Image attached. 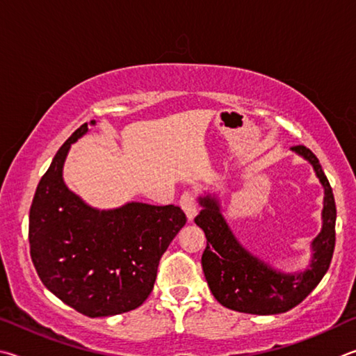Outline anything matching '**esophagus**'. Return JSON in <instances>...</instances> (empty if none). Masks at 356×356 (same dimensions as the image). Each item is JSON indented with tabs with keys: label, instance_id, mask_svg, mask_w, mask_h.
I'll return each mask as SVG.
<instances>
[{
	"label": "esophagus",
	"instance_id": "obj_1",
	"mask_svg": "<svg viewBox=\"0 0 356 356\" xmlns=\"http://www.w3.org/2000/svg\"><path fill=\"white\" fill-rule=\"evenodd\" d=\"M179 204H181L183 211L188 216V220H194V217L197 216V200L194 192H184L181 195V200H179Z\"/></svg>",
	"mask_w": 356,
	"mask_h": 356
}]
</instances>
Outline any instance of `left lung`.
<instances>
[{
	"label": "left lung",
	"instance_id": "left-lung-1",
	"mask_svg": "<svg viewBox=\"0 0 356 356\" xmlns=\"http://www.w3.org/2000/svg\"><path fill=\"white\" fill-rule=\"evenodd\" d=\"M313 165L323 188L322 228L311 241V259L305 270L283 272L248 252L232 232L222 214L217 194L198 197L202 207L195 223L207 236L202 257L204 277L216 300L239 313L280 314L305 300L325 275L334 250L336 204L333 191L314 153L303 145L291 148Z\"/></svg>",
	"mask_w": 356,
	"mask_h": 356
}]
</instances>
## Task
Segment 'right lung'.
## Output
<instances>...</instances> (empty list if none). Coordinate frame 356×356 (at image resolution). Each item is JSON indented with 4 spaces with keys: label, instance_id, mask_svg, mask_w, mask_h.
I'll list each match as a JSON object with an SVG mask.
<instances>
[{
    "label": "right lung",
    "instance_id": "add662e5",
    "mask_svg": "<svg viewBox=\"0 0 356 356\" xmlns=\"http://www.w3.org/2000/svg\"><path fill=\"white\" fill-rule=\"evenodd\" d=\"M87 133L84 123L68 137L37 186L29 211V245L48 291L81 314L106 317L147 300L159 259L186 225V214L175 204L140 202L98 209L68 189L64 162L72 143Z\"/></svg>",
    "mask_w": 356,
    "mask_h": 356
}]
</instances>
